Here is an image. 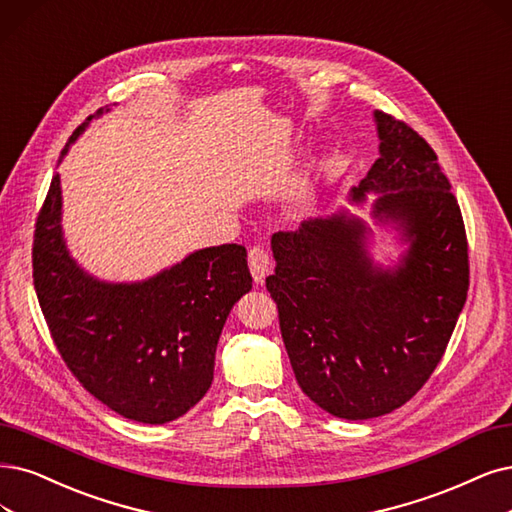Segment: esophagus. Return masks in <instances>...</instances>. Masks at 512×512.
<instances>
[{
  "instance_id": "34e87169",
  "label": "esophagus",
  "mask_w": 512,
  "mask_h": 512,
  "mask_svg": "<svg viewBox=\"0 0 512 512\" xmlns=\"http://www.w3.org/2000/svg\"><path fill=\"white\" fill-rule=\"evenodd\" d=\"M249 268L255 278V282H263L272 270V259L270 253L263 249V246H253L249 251Z\"/></svg>"
}]
</instances>
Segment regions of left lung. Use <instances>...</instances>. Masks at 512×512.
I'll use <instances>...</instances> for the list:
<instances>
[{
	"instance_id": "obj_1",
	"label": "left lung",
	"mask_w": 512,
	"mask_h": 512,
	"mask_svg": "<svg viewBox=\"0 0 512 512\" xmlns=\"http://www.w3.org/2000/svg\"><path fill=\"white\" fill-rule=\"evenodd\" d=\"M380 158L350 200L382 194L373 217L409 244L392 270L367 253L369 227L339 213L272 236L266 287L299 388L335 418H380L437 369L468 293L460 204L434 149L405 122L375 111Z\"/></svg>"
}]
</instances>
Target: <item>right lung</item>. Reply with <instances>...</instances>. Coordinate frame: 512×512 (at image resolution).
I'll return each instance as SVG.
<instances>
[{"mask_svg": "<svg viewBox=\"0 0 512 512\" xmlns=\"http://www.w3.org/2000/svg\"><path fill=\"white\" fill-rule=\"evenodd\" d=\"M61 206L56 173L33 234V285L56 350L111 411L143 424L181 418L211 388L227 314L253 287L246 249L208 246L154 278L113 285L69 255Z\"/></svg>", "mask_w": 512, "mask_h": 512, "instance_id": "1", "label": "right lung"}]
</instances>
